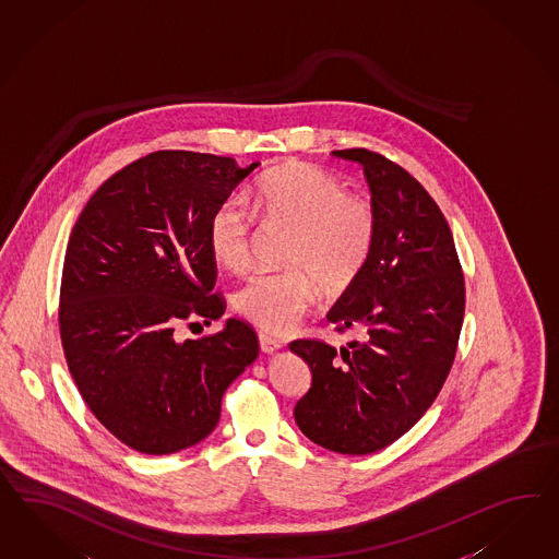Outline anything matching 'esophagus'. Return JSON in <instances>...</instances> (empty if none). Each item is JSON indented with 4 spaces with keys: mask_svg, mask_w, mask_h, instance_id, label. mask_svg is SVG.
Wrapping results in <instances>:
<instances>
[{
    "mask_svg": "<svg viewBox=\"0 0 559 559\" xmlns=\"http://www.w3.org/2000/svg\"><path fill=\"white\" fill-rule=\"evenodd\" d=\"M258 342H260V349H262L264 354H274L276 349L283 347V344H281L276 337L269 335V333H258Z\"/></svg>",
    "mask_w": 559,
    "mask_h": 559,
    "instance_id": "1",
    "label": "esophagus"
}]
</instances>
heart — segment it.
<instances>
[{
  "instance_id": "b5f03b06",
  "label": "heart",
  "mask_w": 559,
  "mask_h": 559,
  "mask_svg": "<svg viewBox=\"0 0 559 559\" xmlns=\"http://www.w3.org/2000/svg\"><path fill=\"white\" fill-rule=\"evenodd\" d=\"M254 212L288 229L281 272H258L234 295L241 318L269 333L293 332L318 301L319 287L340 295L374 252L378 215L370 201L346 193L332 173L290 163L266 173L252 193ZM254 222L240 199L224 201L210 222V250L227 271L252 264Z\"/></svg>"
}]
</instances>
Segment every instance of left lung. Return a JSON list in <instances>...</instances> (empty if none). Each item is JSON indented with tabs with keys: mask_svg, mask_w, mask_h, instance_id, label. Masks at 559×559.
Segmentation results:
<instances>
[{
	"mask_svg": "<svg viewBox=\"0 0 559 559\" xmlns=\"http://www.w3.org/2000/svg\"><path fill=\"white\" fill-rule=\"evenodd\" d=\"M360 163L378 215L374 252L328 319L354 330L340 349L297 340L311 389L295 405L302 433L325 450L364 455L405 436L452 370L466 287L452 229L403 166L366 148L333 151Z\"/></svg>",
	"mask_w": 559,
	"mask_h": 559,
	"instance_id": "obj_1",
	"label": "left lung"
}]
</instances>
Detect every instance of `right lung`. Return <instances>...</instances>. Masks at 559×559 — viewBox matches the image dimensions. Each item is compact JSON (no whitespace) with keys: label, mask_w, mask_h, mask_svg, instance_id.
Returning <instances> with one entry per match:
<instances>
[{"label":"right lung","mask_w":559,"mask_h":559,"mask_svg":"<svg viewBox=\"0 0 559 559\" xmlns=\"http://www.w3.org/2000/svg\"><path fill=\"white\" fill-rule=\"evenodd\" d=\"M257 166L152 152L109 177L71 231L59 301L67 366L97 421L136 452L207 438L227 386L257 360V332L240 319L201 340L175 337L177 325L226 311L213 293L210 222Z\"/></svg>","instance_id":"1"}]
</instances>
